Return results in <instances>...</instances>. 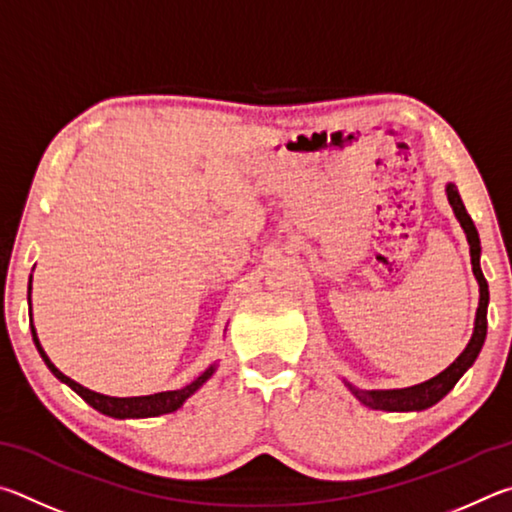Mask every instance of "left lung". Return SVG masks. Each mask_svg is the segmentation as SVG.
Returning <instances> with one entry per match:
<instances>
[{
  "label": "left lung",
  "mask_w": 512,
  "mask_h": 512,
  "mask_svg": "<svg viewBox=\"0 0 512 512\" xmlns=\"http://www.w3.org/2000/svg\"><path fill=\"white\" fill-rule=\"evenodd\" d=\"M447 197H450V204L459 218L461 227L468 236L470 242V256H472V270L474 276L479 281V290H481V299H479V308H477V321H474V333L470 344L465 346V351L456 357V360L447 366L443 373H438L436 378L427 380L423 384H416V387L409 389H393V391H360L348 384V389L355 393V398L362 402V405L371 407V409H380V411H420L436 405L438 400L447 396L454 389V384L459 382L461 375L470 369L472 362L477 360V355L481 351L483 342H486V333H488V281L481 272L479 265V254H481V242H479V233L474 222L470 218V213L465 211V204L461 200L459 191H456L454 184H447Z\"/></svg>",
  "instance_id": "obj_1"
}]
</instances>
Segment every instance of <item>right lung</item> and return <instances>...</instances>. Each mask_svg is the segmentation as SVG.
I'll return each instance as SVG.
<instances>
[{
  "instance_id": "obj_1",
  "label": "right lung",
  "mask_w": 512,
  "mask_h": 512,
  "mask_svg": "<svg viewBox=\"0 0 512 512\" xmlns=\"http://www.w3.org/2000/svg\"><path fill=\"white\" fill-rule=\"evenodd\" d=\"M29 297H31V283H29ZM31 333H33V342L38 346V351L42 355L44 364L49 366L51 373L56 375L60 382L69 384L71 389H74L80 398H83L87 405H92L96 411H101L105 416H112V418H152V416H161V414H173L179 407L184 405V400L188 396H193V393L202 387V384L211 378L215 366H209L200 378L193 380L191 384H186V387L177 389V391H161L155 393V396H139V398H112V396H103V393H96V391H89L85 387H80L78 382H74L71 378H67L65 373H60L56 366L51 364V360L47 357V353L42 351V346L38 342V335H35V328L31 326Z\"/></svg>"
}]
</instances>
